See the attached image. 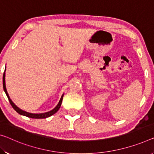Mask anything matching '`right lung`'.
<instances>
[{"instance_id":"add662e5","label":"right lung","mask_w":154,"mask_h":154,"mask_svg":"<svg viewBox=\"0 0 154 154\" xmlns=\"http://www.w3.org/2000/svg\"><path fill=\"white\" fill-rule=\"evenodd\" d=\"M5 70H6V67H5V72L3 74V89L5 92L7 96H8V98L9 99V103H10L11 105L12 106V107L14 108V109L16 111V112L19 113L20 115H23V116H27V117H29V118H37V119H40V118H48L49 116H51L54 115V113H56V112H58L59 109L60 107V105H61V103H62V101H63V96H64V94L61 96V98L60 99V100H59V103H58V105L56 106L55 108H54L52 110L49 111V112H47L45 113H29V112H25L24 110H22L21 109H20L19 107H18L17 106H16L15 104H14L12 100H11L10 97L9 96V94L8 93V91H7V89H6V85H5Z\"/></svg>"}]
</instances>
